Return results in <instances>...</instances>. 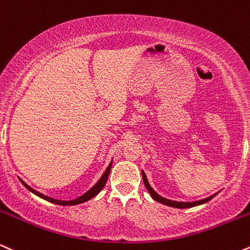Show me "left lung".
Returning a JSON list of instances; mask_svg holds the SVG:
<instances>
[{"label": "left lung", "instance_id": "left-lung-1", "mask_svg": "<svg viewBox=\"0 0 250 250\" xmlns=\"http://www.w3.org/2000/svg\"><path fill=\"white\" fill-rule=\"evenodd\" d=\"M143 173V180H144V184H145V187L146 189L148 190V193L151 194L152 198L154 199L155 201L160 202V204H164L166 205V206H169V207H175V208H190V207H194V206H199V205H202V204H206L207 201H209L210 199H213L214 196H215L216 194H214L212 196H209V198H206L204 199V200H200V201H194V202H179V201H172V200H168V199H165L163 198V196H160L158 193L154 192V189L152 188L151 186H149L147 179H146V175L145 173H144V171L142 172Z\"/></svg>", "mask_w": 250, "mask_h": 250}]
</instances>
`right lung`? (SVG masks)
<instances>
[{
    "label": "right lung",
    "mask_w": 250,
    "mask_h": 250,
    "mask_svg": "<svg viewBox=\"0 0 250 250\" xmlns=\"http://www.w3.org/2000/svg\"><path fill=\"white\" fill-rule=\"evenodd\" d=\"M111 166H112V163H110V165H108V167L106 168V171H105L104 174H103V177L99 179V181L97 183L95 186L92 187L90 190H87L85 194H83L82 196H79V198L75 199V200H70V201H61V200H56V199H52V198H49V196H45L43 195L42 193L37 192V190L32 189L30 186H28L24 181L21 180V183H22L24 186L28 188L30 192L34 193V194H36L37 196H40V198L44 199V200L49 201V202H52V204H56V205H62V206H73V205H78V204H83V202L85 201H89L90 199H92L93 196H96L97 194H98L99 192L103 189V187L105 186V184H106L107 181V178H108V174H110V171H111Z\"/></svg>",
    "instance_id": "right-lung-1"
}]
</instances>
